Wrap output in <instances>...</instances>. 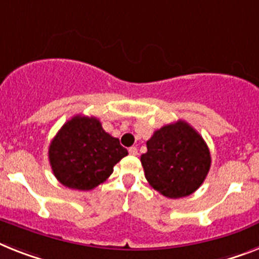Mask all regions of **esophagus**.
Returning a JSON list of instances; mask_svg holds the SVG:
<instances>
[{"mask_svg": "<svg viewBox=\"0 0 259 259\" xmlns=\"http://www.w3.org/2000/svg\"><path fill=\"white\" fill-rule=\"evenodd\" d=\"M128 152H130V155L136 156L138 155V148L136 147H131V148H128Z\"/></svg>", "mask_w": 259, "mask_h": 259, "instance_id": "1", "label": "esophagus"}]
</instances>
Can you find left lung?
<instances>
[{"instance_id": "obj_1", "label": "left lung", "mask_w": 259, "mask_h": 259, "mask_svg": "<svg viewBox=\"0 0 259 259\" xmlns=\"http://www.w3.org/2000/svg\"><path fill=\"white\" fill-rule=\"evenodd\" d=\"M149 185L168 198L187 197L204 183L210 152L200 134L177 120L155 131L140 157Z\"/></svg>"}]
</instances>
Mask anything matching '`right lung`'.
<instances>
[{"instance_id":"obj_1","label":"right lung","mask_w":259,"mask_h":259,"mask_svg":"<svg viewBox=\"0 0 259 259\" xmlns=\"http://www.w3.org/2000/svg\"><path fill=\"white\" fill-rule=\"evenodd\" d=\"M128 151L94 116L75 115L63 124L49 147L57 180L65 187L91 191L110 177Z\"/></svg>"}]
</instances>
